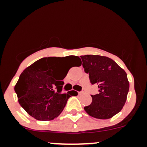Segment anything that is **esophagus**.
<instances>
[{
	"mask_svg": "<svg viewBox=\"0 0 147 147\" xmlns=\"http://www.w3.org/2000/svg\"><path fill=\"white\" fill-rule=\"evenodd\" d=\"M78 93H79V95H81V94L83 93V92H82V91H80V92H78Z\"/></svg>",
	"mask_w": 147,
	"mask_h": 147,
	"instance_id": "34e87169",
	"label": "esophagus"
}]
</instances>
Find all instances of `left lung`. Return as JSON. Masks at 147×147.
Returning a JSON list of instances; mask_svg holds the SVG:
<instances>
[{"mask_svg":"<svg viewBox=\"0 0 147 147\" xmlns=\"http://www.w3.org/2000/svg\"><path fill=\"white\" fill-rule=\"evenodd\" d=\"M81 58L91 84H97L99 88V93L91 95L92 103L84 110L97 119L113 117L122 109L129 92L126 72L109 57L89 55Z\"/></svg>","mask_w":147,"mask_h":147,"instance_id":"left-lung-1","label":"left lung"}]
</instances>
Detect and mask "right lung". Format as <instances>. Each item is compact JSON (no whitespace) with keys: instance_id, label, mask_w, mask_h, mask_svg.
Returning a JSON list of instances; mask_svg holds the SVG:
<instances>
[{"instance_id":"1","label":"right lung","mask_w":147,"mask_h":147,"mask_svg":"<svg viewBox=\"0 0 147 147\" xmlns=\"http://www.w3.org/2000/svg\"><path fill=\"white\" fill-rule=\"evenodd\" d=\"M70 57L77 66L82 65L79 57ZM60 59L44 57L35 61L23 70L14 87L20 105L37 120L48 121L58 117L68 99L77 95L75 90L62 93V80L68 71L60 72Z\"/></svg>"}]
</instances>
